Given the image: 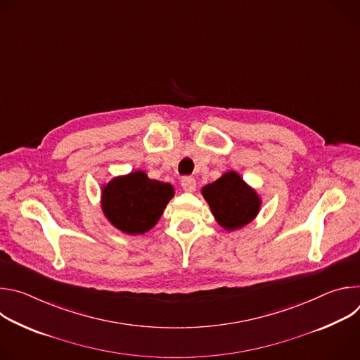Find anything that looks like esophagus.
<instances>
[{
    "mask_svg": "<svg viewBox=\"0 0 360 360\" xmlns=\"http://www.w3.org/2000/svg\"><path fill=\"white\" fill-rule=\"evenodd\" d=\"M181 185H182L184 191H186V192H195V189H196V181L192 176H184L181 179Z\"/></svg>",
    "mask_w": 360,
    "mask_h": 360,
    "instance_id": "1",
    "label": "esophagus"
}]
</instances>
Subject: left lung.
<instances>
[{"instance_id":"8db88e82","label":"left lung","mask_w":360,"mask_h":360,"mask_svg":"<svg viewBox=\"0 0 360 360\" xmlns=\"http://www.w3.org/2000/svg\"><path fill=\"white\" fill-rule=\"evenodd\" d=\"M217 222L226 231L239 229L255 219L261 210V198L235 171L202 188Z\"/></svg>"}]
</instances>
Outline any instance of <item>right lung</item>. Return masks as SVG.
<instances>
[{
	"label": "right lung",
	"instance_id": "1",
	"mask_svg": "<svg viewBox=\"0 0 360 360\" xmlns=\"http://www.w3.org/2000/svg\"><path fill=\"white\" fill-rule=\"evenodd\" d=\"M175 192L171 184L149 179L143 171L117 176L102 188L101 207L120 231L142 235L157 225Z\"/></svg>",
	"mask_w": 360,
	"mask_h": 360
}]
</instances>
